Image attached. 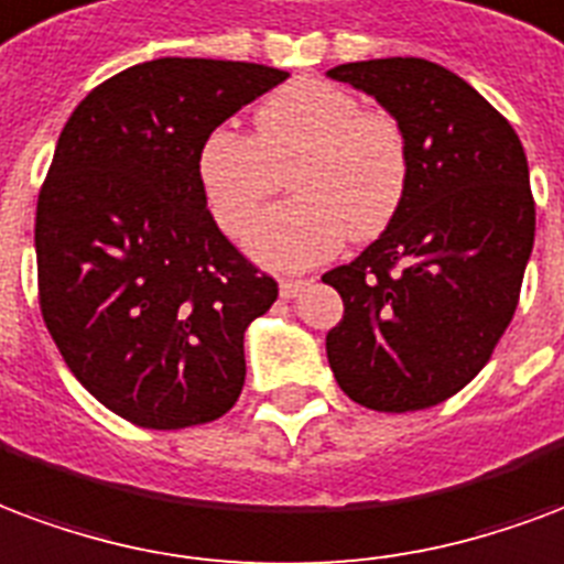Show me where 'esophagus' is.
<instances>
[{
  "instance_id": "1",
  "label": "esophagus",
  "mask_w": 564,
  "mask_h": 564,
  "mask_svg": "<svg viewBox=\"0 0 564 564\" xmlns=\"http://www.w3.org/2000/svg\"><path fill=\"white\" fill-rule=\"evenodd\" d=\"M307 281H302V278H281V295L283 299H295V295L302 293V286Z\"/></svg>"
}]
</instances>
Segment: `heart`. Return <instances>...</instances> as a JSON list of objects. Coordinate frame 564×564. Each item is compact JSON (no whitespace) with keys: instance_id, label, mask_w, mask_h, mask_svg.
I'll use <instances>...</instances> for the list:
<instances>
[{"instance_id":"heart-1","label":"heart","mask_w":564,"mask_h":564,"mask_svg":"<svg viewBox=\"0 0 564 564\" xmlns=\"http://www.w3.org/2000/svg\"><path fill=\"white\" fill-rule=\"evenodd\" d=\"M286 170L295 197L250 227L248 250L274 269H304L335 253L344 236L373 239L394 220L410 187V145L391 112L361 107L356 91L319 77L265 95L253 137L215 128L199 143V187L229 236L245 232Z\"/></svg>"}]
</instances>
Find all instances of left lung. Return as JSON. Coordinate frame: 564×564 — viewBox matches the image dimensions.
Returning a JSON list of instances; mask_svg holds the SVG:
<instances>
[{
    "mask_svg": "<svg viewBox=\"0 0 564 564\" xmlns=\"http://www.w3.org/2000/svg\"><path fill=\"white\" fill-rule=\"evenodd\" d=\"M328 77L373 95L410 145L394 220L323 274L344 299L328 365L367 410H427L478 377L514 319L535 241L527 152L494 104L427 59L349 62Z\"/></svg>",
    "mask_w": 564,
    "mask_h": 564,
    "instance_id": "obj_1",
    "label": "left lung"
}]
</instances>
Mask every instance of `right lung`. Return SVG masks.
Masks as SVG:
<instances>
[{"mask_svg":"<svg viewBox=\"0 0 564 564\" xmlns=\"http://www.w3.org/2000/svg\"><path fill=\"white\" fill-rule=\"evenodd\" d=\"M286 77L166 56L95 86L62 128L37 194V304L70 373L137 427H194L239 400L245 328L278 281L218 229L197 152Z\"/></svg>","mask_w":564,"mask_h":564,"instance_id":"obj_1","label":"right lung"}]
</instances>
